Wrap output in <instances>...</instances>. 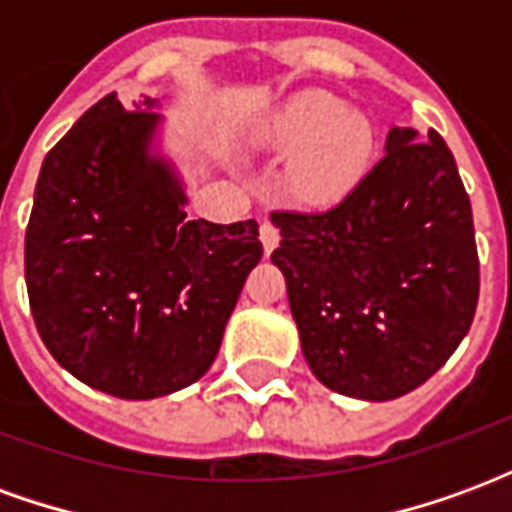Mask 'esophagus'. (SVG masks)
Listing matches in <instances>:
<instances>
[{
    "mask_svg": "<svg viewBox=\"0 0 512 512\" xmlns=\"http://www.w3.org/2000/svg\"><path fill=\"white\" fill-rule=\"evenodd\" d=\"M260 241H263V249H266V255H271V252H274V249L279 246L277 224H271V222L260 224Z\"/></svg>",
    "mask_w": 512,
    "mask_h": 512,
    "instance_id": "esophagus-1",
    "label": "esophagus"
}]
</instances>
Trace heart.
I'll list each match as a JSON object with an SVG mask.
<instances>
[{
  "label": "heart",
  "instance_id": "1",
  "mask_svg": "<svg viewBox=\"0 0 512 512\" xmlns=\"http://www.w3.org/2000/svg\"><path fill=\"white\" fill-rule=\"evenodd\" d=\"M266 139L293 150L288 189L310 205L343 200L376 158L373 120L323 90L288 98L266 123Z\"/></svg>",
  "mask_w": 512,
  "mask_h": 512
}]
</instances>
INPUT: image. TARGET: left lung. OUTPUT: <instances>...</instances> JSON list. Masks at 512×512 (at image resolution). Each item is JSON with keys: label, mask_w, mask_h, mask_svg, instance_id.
Instances as JSON below:
<instances>
[{"label": "left lung", "mask_w": 512, "mask_h": 512, "mask_svg": "<svg viewBox=\"0 0 512 512\" xmlns=\"http://www.w3.org/2000/svg\"><path fill=\"white\" fill-rule=\"evenodd\" d=\"M384 158L326 211H274L293 321L312 376L395 400L439 370L480 293L469 194L433 128H389Z\"/></svg>", "instance_id": "left-lung-1"}]
</instances>
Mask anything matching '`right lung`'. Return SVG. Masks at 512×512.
Masks as SVG:
<instances>
[{
    "label": "right lung",
    "mask_w": 512,
    "mask_h": 512,
    "mask_svg": "<svg viewBox=\"0 0 512 512\" xmlns=\"http://www.w3.org/2000/svg\"><path fill=\"white\" fill-rule=\"evenodd\" d=\"M158 98L87 109L40 167L24 277L40 340L71 376L123 400L200 381L249 271L257 222L186 219L156 147Z\"/></svg>",
    "instance_id": "1"
}]
</instances>
